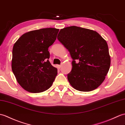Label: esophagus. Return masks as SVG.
Instances as JSON below:
<instances>
[{
	"label": "esophagus",
	"mask_w": 125,
	"mask_h": 125,
	"mask_svg": "<svg viewBox=\"0 0 125 125\" xmlns=\"http://www.w3.org/2000/svg\"><path fill=\"white\" fill-rule=\"evenodd\" d=\"M61 66H62V65H57V67L58 69H60L61 68Z\"/></svg>",
	"instance_id": "obj_1"
}]
</instances>
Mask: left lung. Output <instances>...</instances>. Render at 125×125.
<instances>
[{"label":"left lung","instance_id":"8db88e82","mask_svg":"<svg viewBox=\"0 0 125 125\" xmlns=\"http://www.w3.org/2000/svg\"><path fill=\"white\" fill-rule=\"evenodd\" d=\"M57 39L70 53L72 69L68 74L76 90L90 92L103 82L111 59L107 42L96 31L76 26L61 29Z\"/></svg>","mask_w":125,"mask_h":125}]
</instances>
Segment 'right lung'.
Listing matches in <instances>:
<instances>
[{
	"label": "right lung",
	"instance_id": "right-lung-1",
	"mask_svg": "<svg viewBox=\"0 0 125 125\" xmlns=\"http://www.w3.org/2000/svg\"><path fill=\"white\" fill-rule=\"evenodd\" d=\"M59 29L43 28L25 33L14 43L11 69L17 82L29 92H43L51 87L57 69L48 59V47L55 41Z\"/></svg>",
	"mask_w": 125,
	"mask_h": 125
}]
</instances>
